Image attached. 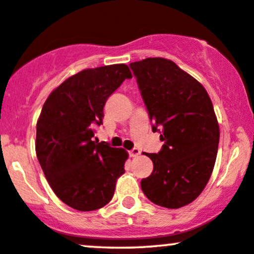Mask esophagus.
<instances>
[{
  "label": "esophagus",
  "instance_id": "obj_1",
  "mask_svg": "<svg viewBox=\"0 0 254 254\" xmlns=\"http://www.w3.org/2000/svg\"><path fill=\"white\" fill-rule=\"evenodd\" d=\"M139 154H141V150H139L138 148H133V149H131L129 151L130 157H137V156L139 155Z\"/></svg>",
  "mask_w": 254,
  "mask_h": 254
}]
</instances>
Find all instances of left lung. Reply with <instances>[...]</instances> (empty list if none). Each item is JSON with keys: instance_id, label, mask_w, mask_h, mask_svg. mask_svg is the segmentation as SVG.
Segmentation results:
<instances>
[{"instance_id": "obj_1", "label": "left lung", "mask_w": 254, "mask_h": 254, "mask_svg": "<svg viewBox=\"0 0 254 254\" xmlns=\"http://www.w3.org/2000/svg\"><path fill=\"white\" fill-rule=\"evenodd\" d=\"M130 68L164 142L157 154H145L154 168L141 189L154 204L182 208L202 193L214 170L220 141L214 106L202 84L170 60L145 58Z\"/></svg>"}]
</instances>
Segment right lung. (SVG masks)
Instances as JSON below:
<instances>
[{
    "label": "right lung",
    "instance_id": "right-lung-1",
    "mask_svg": "<svg viewBox=\"0 0 254 254\" xmlns=\"http://www.w3.org/2000/svg\"><path fill=\"white\" fill-rule=\"evenodd\" d=\"M127 64L72 75L51 92L37 122L36 153L56 196L72 209L92 211L112 199L129 157L123 148L94 141L109 97L131 78Z\"/></svg>",
    "mask_w": 254,
    "mask_h": 254
}]
</instances>
